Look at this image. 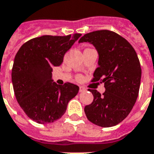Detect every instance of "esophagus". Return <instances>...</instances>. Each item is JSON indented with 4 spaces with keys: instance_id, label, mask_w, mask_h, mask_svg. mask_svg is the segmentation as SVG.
<instances>
[{
    "instance_id": "34e87169",
    "label": "esophagus",
    "mask_w": 154,
    "mask_h": 154,
    "mask_svg": "<svg viewBox=\"0 0 154 154\" xmlns=\"http://www.w3.org/2000/svg\"><path fill=\"white\" fill-rule=\"evenodd\" d=\"M85 87H83V86H80V88H79V92H85Z\"/></svg>"
}]
</instances>
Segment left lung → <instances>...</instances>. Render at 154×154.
<instances>
[{"label":"left lung","mask_w":154,"mask_h":154,"mask_svg":"<svg viewBox=\"0 0 154 154\" xmlns=\"http://www.w3.org/2000/svg\"><path fill=\"white\" fill-rule=\"evenodd\" d=\"M90 43L98 54V67L92 82L104 83L103 95L89 90L94 101L85 106L91 123L103 128L115 126L131 112L139 94L141 69L137 52L124 38L111 30L85 34L78 43Z\"/></svg>","instance_id":"obj_1"}]
</instances>
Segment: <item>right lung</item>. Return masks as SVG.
<instances>
[{"mask_svg": "<svg viewBox=\"0 0 154 154\" xmlns=\"http://www.w3.org/2000/svg\"><path fill=\"white\" fill-rule=\"evenodd\" d=\"M81 35H43L32 38L15 56L12 69L15 97L26 116L38 124H51L60 119L69 101L79 91L72 83L57 85L51 71L62 64L64 54Z\"/></svg>", "mask_w": 154, "mask_h": 154, "instance_id": "1", "label": "right lung"}]
</instances>
